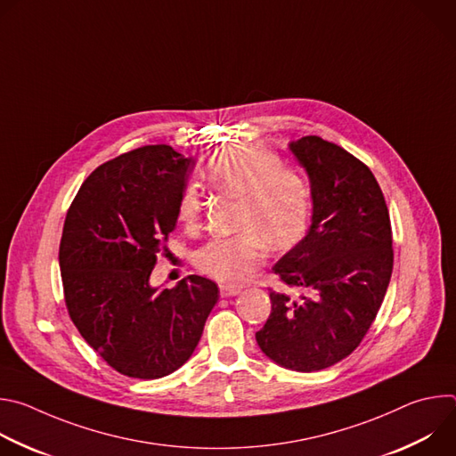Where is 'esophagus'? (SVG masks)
Listing matches in <instances>:
<instances>
[{
  "label": "esophagus",
  "mask_w": 456,
  "mask_h": 456,
  "mask_svg": "<svg viewBox=\"0 0 456 456\" xmlns=\"http://www.w3.org/2000/svg\"><path fill=\"white\" fill-rule=\"evenodd\" d=\"M241 292L240 287H234V285H220V296L222 297H232V296H238Z\"/></svg>",
  "instance_id": "esophagus-1"
}]
</instances>
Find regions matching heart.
I'll return each instance as SVG.
<instances>
[{
    "instance_id": "b5f03b06",
    "label": "heart",
    "mask_w": 456,
    "mask_h": 456,
    "mask_svg": "<svg viewBox=\"0 0 456 456\" xmlns=\"http://www.w3.org/2000/svg\"><path fill=\"white\" fill-rule=\"evenodd\" d=\"M267 146L247 142L225 148L208 167V176L220 191L241 199L238 229L229 238H215L197 254V267L220 283H241L265 257V245L274 250L301 240L310 218V191L292 169ZM202 199L187 187L178 202V218L197 227Z\"/></svg>"
}]
</instances>
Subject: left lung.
<instances>
[{"instance_id":"obj_1","label":"left lung","mask_w":456,"mask_h":456,"mask_svg":"<svg viewBox=\"0 0 456 456\" xmlns=\"http://www.w3.org/2000/svg\"><path fill=\"white\" fill-rule=\"evenodd\" d=\"M289 150L308 175L312 218L273 271L306 294L271 290L256 341L283 368L317 371L348 357L371 327L394 271L392 225L373 173L354 155L312 135Z\"/></svg>"}]
</instances>
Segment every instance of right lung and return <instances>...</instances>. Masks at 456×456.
Segmentation results:
<instances>
[{
	"mask_svg": "<svg viewBox=\"0 0 456 456\" xmlns=\"http://www.w3.org/2000/svg\"><path fill=\"white\" fill-rule=\"evenodd\" d=\"M192 167L166 144L124 153L85 180L64 220L59 267L69 314L85 341L127 377L178 370L218 301L216 283L197 274L173 289L150 283Z\"/></svg>",
	"mask_w": 456,
	"mask_h": 456,
	"instance_id": "add662e5",
	"label": "right lung"
}]
</instances>
